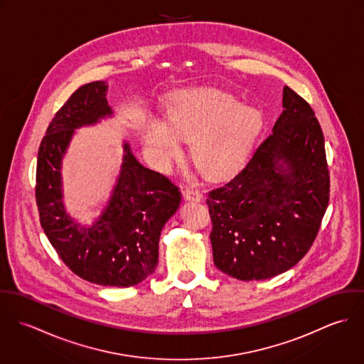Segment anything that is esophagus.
Returning a JSON list of instances; mask_svg holds the SVG:
<instances>
[{"label":"esophagus","instance_id":"34e87169","mask_svg":"<svg viewBox=\"0 0 364 364\" xmlns=\"http://www.w3.org/2000/svg\"><path fill=\"white\" fill-rule=\"evenodd\" d=\"M183 198H185V200H189V202H200L203 199V196L199 191H195L191 188H186L183 191Z\"/></svg>","mask_w":364,"mask_h":364}]
</instances>
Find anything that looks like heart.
<instances>
[{"instance_id": "b5f03b06", "label": "heart", "mask_w": 364, "mask_h": 364, "mask_svg": "<svg viewBox=\"0 0 364 364\" xmlns=\"http://www.w3.org/2000/svg\"><path fill=\"white\" fill-rule=\"evenodd\" d=\"M165 122L149 120L141 129L147 153L168 164L181 151L179 141L191 143V156L208 179H223L245 162L259 134L263 114L257 106L215 87L176 91L166 105Z\"/></svg>"}]
</instances>
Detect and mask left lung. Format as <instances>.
<instances>
[{
	"instance_id": "8db88e82",
	"label": "left lung",
	"mask_w": 364,
	"mask_h": 364,
	"mask_svg": "<svg viewBox=\"0 0 364 364\" xmlns=\"http://www.w3.org/2000/svg\"><path fill=\"white\" fill-rule=\"evenodd\" d=\"M328 202L321 126L311 106L284 87L272 134L235 178L208 193L214 264L245 282L291 269L311 248Z\"/></svg>"
}]
</instances>
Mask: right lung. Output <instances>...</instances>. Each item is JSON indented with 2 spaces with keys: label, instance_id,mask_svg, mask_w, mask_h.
Returning a JSON list of instances; mask_svg holds the SVG:
<instances>
[{
  "label": "right lung",
  "instance_id": "1",
  "mask_svg": "<svg viewBox=\"0 0 364 364\" xmlns=\"http://www.w3.org/2000/svg\"><path fill=\"white\" fill-rule=\"evenodd\" d=\"M105 81L80 87L53 117L36 166V203L42 228L61 260L80 277L101 286L130 287L154 273L165 223L181 205L179 188L137 161L123 141L116 183L102 211L80 224L63 202V159L77 129L112 117Z\"/></svg>",
  "mask_w": 364,
  "mask_h": 364
}]
</instances>
